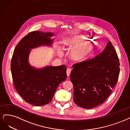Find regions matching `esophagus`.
<instances>
[{"label":"esophagus","instance_id":"obj_1","mask_svg":"<svg viewBox=\"0 0 130 130\" xmlns=\"http://www.w3.org/2000/svg\"><path fill=\"white\" fill-rule=\"evenodd\" d=\"M71 72V69L68 68V69L66 70V74H67V76H68V77L70 76Z\"/></svg>","mask_w":130,"mask_h":130}]
</instances>
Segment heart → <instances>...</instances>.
<instances>
[{"mask_svg":"<svg viewBox=\"0 0 130 130\" xmlns=\"http://www.w3.org/2000/svg\"><path fill=\"white\" fill-rule=\"evenodd\" d=\"M86 41H89V39H87V38L82 37L81 38H79L78 39L73 41V42L69 44L67 46L66 49H71L72 48H73L79 44L84 43ZM89 51L90 47L87 46L85 45L82 46V47L79 48L78 49L72 51L70 54V56L71 58L74 60L80 61L84 59V58L87 56L88 53H89ZM58 56L60 57H61L62 56V52L61 50H59V51H58Z\"/></svg>","mask_w":130,"mask_h":130,"instance_id":"obj_1","label":"heart"}]
</instances>
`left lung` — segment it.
<instances>
[{"instance_id": "left-lung-1", "label": "left lung", "mask_w": 130, "mask_h": 130, "mask_svg": "<svg viewBox=\"0 0 130 130\" xmlns=\"http://www.w3.org/2000/svg\"><path fill=\"white\" fill-rule=\"evenodd\" d=\"M119 65L118 55L110 41L97 56L73 65L70 79L74 87V103L86 109L103 104L118 81Z\"/></svg>"}]
</instances>
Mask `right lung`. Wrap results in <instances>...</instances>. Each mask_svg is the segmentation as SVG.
Masks as SVG:
<instances>
[{
	"instance_id": "obj_1",
	"label": "right lung",
	"mask_w": 130,
	"mask_h": 130,
	"mask_svg": "<svg viewBox=\"0 0 130 130\" xmlns=\"http://www.w3.org/2000/svg\"><path fill=\"white\" fill-rule=\"evenodd\" d=\"M53 36L52 32L39 31L28 33L16 46L12 56L11 70L15 89L25 101L35 106L51 102L58 85L67 77L64 65L37 69L29 63L31 50L52 46Z\"/></svg>"
}]
</instances>
